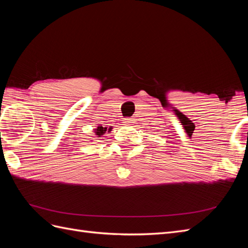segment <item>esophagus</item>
Masks as SVG:
<instances>
[{"instance_id": "1", "label": "esophagus", "mask_w": 248, "mask_h": 248, "mask_svg": "<svg viewBox=\"0 0 248 248\" xmlns=\"http://www.w3.org/2000/svg\"><path fill=\"white\" fill-rule=\"evenodd\" d=\"M132 121H133V120H132L131 118H127V119H125V120H124V122H123V123H125V125H129V124L133 123Z\"/></svg>"}]
</instances>
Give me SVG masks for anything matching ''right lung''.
Segmentation results:
<instances>
[{"mask_svg": "<svg viewBox=\"0 0 248 248\" xmlns=\"http://www.w3.org/2000/svg\"><path fill=\"white\" fill-rule=\"evenodd\" d=\"M110 132L111 131V127H103V126H101V125H99L98 127H97V128H95L94 129V133H95V136L97 137V138H102L103 137V134L106 133V132Z\"/></svg>", "mask_w": 248, "mask_h": 248, "instance_id": "1", "label": "right lung"}]
</instances>
